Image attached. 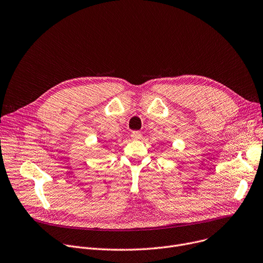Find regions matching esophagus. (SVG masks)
<instances>
[{
	"mask_svg": "<svg viewBox=\"0 0 263 263\" xmlns=\"http://www.w3.org/2000/svg\"><path fill=\"white\" fill-rule=\"evenodd\" d=\"M130 137H132V139H134V140H140L141 138H142V135H141V133H139V132H133Z\"/></svg>",
	"mask_w": 263,
	"mask_h": 263,
	"instance_id": "34e87169",
	"label": "esophagus"
}]
</instances>
